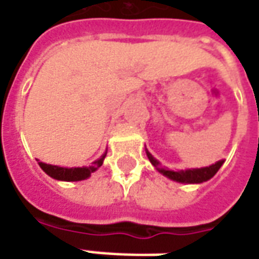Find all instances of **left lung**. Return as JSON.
I'll return each mask as SVG.
<instances>
[{"mask_svg":"<svg viewBox=\"0 0 259 259\" xmlns=\"http://www.w3.org/2000/svg\"><path fill=\"white\" fill-rule=\"evenodd\" d=\"M146 155H148V159L150 160V163L156 167V170L159 173H162L163 176H166L167 179L173 180V181H177V183H185V184H201L203 181H208L213 177L214 174L218 173V170L221 168V166L223 164V160H219L216 162L212 166H208V167H201V168H188V170H180V171H174V170H168V168H163L160 162L155 159L150 152H148L146 149Z\"/></svg>","mask_w":259,"mask_h":259,"instance_id":"left-lung-1","label":"left lung"}]
</instances>
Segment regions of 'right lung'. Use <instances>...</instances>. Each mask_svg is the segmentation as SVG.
I'll return each instance as SVG.
<instances>
[{
    "label": "right lung",
    "mask_w": 259,
    "mask_h": 259,
    "mask_svg": "<svg viewBox=\"0 0 259 259\" xmlns=\"http://www.w3.org/2000/svg\"><path fill=\"white\" fill-rule=\"evenodd\" d=\"M107 155V152H104L100 156V159H97L92 163L89 167H60V166H53V164H46L43 162H38V166L43 168V171L47 173L50 177L61 181H80V180L88 179L92 173H95L97 168L103 164L104 157Z\"/></svg>",
    "instance_id": "obj_1"
}]
</instances>
